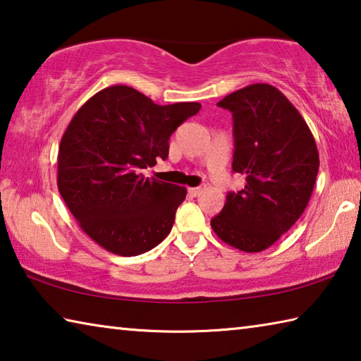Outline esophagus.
I'll use <instances>...</instances> for the list:
<instances>
[{"instance_id": "34e87169", "label": "esophagus", "mask_w": 361, "mask_h": 361, "mask_svg": "<svg viewBox=\"0 0 361 361\" xmlns=\"http://www.w3.org/2000/svg\"><path fill=\"white\" fill-rule=\"evenodd\" d=\"M188 192L192 195V197H197V195L202 192V188H189Z\"/></svg>"}]
</instances>
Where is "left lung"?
Wrapping results in <instances>:
<instances>
[{"instance_id":"8db88e82","label":"left lung","mask_w":361,"mask_h":361,"mask_svg":"<svg viewBox=\"0 0 361 361\" xmlns=\"http://www.w3.org/2000/svg\"><path fill=\"white\" fill-rule=\"evenodd\" d=\"M218 106L234 122L232 170L245 188L228 192L212 229L247 253L276 243L302 215L319 173L312 132L291 102L271 84H252L226 95Z\"/></svg>"}]
</instances>
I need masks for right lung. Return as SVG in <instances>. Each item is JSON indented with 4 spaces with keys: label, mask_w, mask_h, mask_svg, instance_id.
<instances>
[{
    "label": "right lung",
    "mask_w": 361,
    "mask_h": 361,
    "mask_svg": "<svg viewBox=\"0 0 361 361\" xmlns=\"http://www.w3.org/2000/svg\"><path fill=\"white\" fill-rule=\"evenodd\" d=\"M199 109L195 102L156 105L129 85H111L73 116L59 148L57 186L100 247L137 256L169 235L186 188L140 170L167 159L170 135Z\"/></svg>",
    "instance_id": "add662e5"
}]
</instances>
